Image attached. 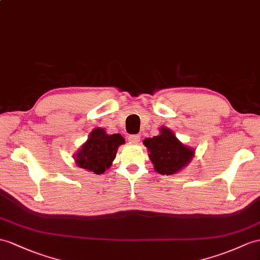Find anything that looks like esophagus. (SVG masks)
<instances>
[{"mask_svg":"<svg viewBox=\"0 0 260 260\" xmlns=\"http://www.w3.org/2000/svg\"><path fill=\"white\" fill-rule=\"evenodd\" d=\"M128 141H129L130 143L137 144V143L140 142V136H138V135H131V136L128 137Z\"/></svg>","mask_w":260,"mask_h":260,"instance_id":"1","label":"esophagus"}]
</instances>
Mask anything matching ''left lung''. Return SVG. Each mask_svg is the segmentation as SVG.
<instances>
[{"instance_id": "1", "label": "left lung", "mask_w": 260, "mask_h": 260, "mask_svg": "<svg viewBox=\"0 0 260 260\" xmlns=\"http://www.w3.org/2000/svg\"><path fill=\"white\" fill-rule=\"evenodd\" d=\"M143 144L149 151V157L154 170L162 175L178 173L194 156V149L183 144L166 126L160 129L159 136L144 139Z\"/></svg>"}]
</instances>
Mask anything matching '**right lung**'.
<instances>
[{
    "mask_svg": "<svg viewBox=\"0 0 260 260\" xmlns=\"http://www.w3.org/2000/svg\"><path fill=\"white\" fill-rule=\"evenodd\" d=\"M124 143L121 135H107L105 129L96 128L88 140L74 155L75 162L81 169L94 174H103L115 160L119 145Z\"/></svg>",
    "mask_w": 260,
    "mask_h": 260,
    "instance_id": "add662e5",
    "label": "right lung"
}]
</instances>
